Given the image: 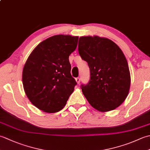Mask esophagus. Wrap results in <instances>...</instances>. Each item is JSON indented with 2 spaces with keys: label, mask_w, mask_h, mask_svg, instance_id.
<instances>
[{
  "label": "esophagus",
  "mask_w": 150,
  "mask_h": 150,
  "mask_svg": "<svg viewBox=\"0 0 150 150\" xmlns=\"http://www.w3.org/2000/svg\"><path fill=\"white\" fill-rule=\"evenodd\" d=\"M75 81H76V82H77V84H79V83H80V82H81V79L79 77H77V78L75 79Z\"/></svg>",
  "instance_id": "obj_1"
}]
</instances>
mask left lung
I'll use <instances>...</instances> for the list:
<instances>
[{"instance_id":"8db88e82","label":"left lung","mask_w":150,"mask_h":150,"mask_svg":"<svg viewBox=\"0 0 150 150\" xmlns=\"http://www.w3.org/2000/svg\"><path fill=\"white\" fill-rule=\"evenodd\" d=\"M78 50L88 62L90 79L81 86L91 106L105 112L119 107L128 96L131 77L128 62L122 50L106 38H79Z\"/></svg>"}]
</instances>
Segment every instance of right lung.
<instances>
[{
  "label": "right lung",
  "mask_w": 150,
  "mask_h": 150,
  "mask_svg": "<svg viewBox=\"0 0 150 150\" xmlns=\"http://www.w3.org/2000/svg\"><path fill=\"white\" fill-rule=\"evenodd\" d=\"M78 37L57 35L41 42L28 57L22 71L28 98L46 113L61 110L77 82L71 75L69 56L77 46Z\"/></svg>",
  "instance_id": "obj_1"
}]
</instances>
